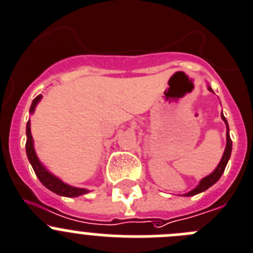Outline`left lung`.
<instances>
[{"instance_id": "8db88e82", "label": "left lung", "mask_w": 253, "mask_h": 253, "mask_svg": "<svg viewBox=\"0 0 253 253\" xmlns=\"http://www.w3.org/2000/svg\"><path fill=\"white\" fill-rule=\"evenodd\" d=\"M209 91L213 92L210 86H209ZM221 119L225 121L226 127H227V129H226V140H227V143H226V148H225V152H223L222 159H221L218 166L216 167V169H214L211 174H209V176H206L205 178H202V180L200 181V183H198L197 187H195L192 191H190V192L185 193V196H195L197 195V193H201L204 192V191H206L207 188L211 187L212 185H214V183L219 180V177L222 176L223 171H225L226 166H227V162L231 157V151H232V141H231V137H230V128H228L227 120L225 119L223 113H221Z\"/></svg>"}]
</instances>
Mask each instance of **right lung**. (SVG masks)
Masks as SVG:
<instances>
[{
    "mask_svg": "<svg viewBox=\"0 0 253 253\" xmlns=\"http://www.w3.org/2000/svg\"><path fill=\"white\" fill-rule=\"evenodd\" d=\"M41 98H42V94H39V96L32 101V105H31L30 107V113L35 112V108H36L37 103L41 101ZM26 134H27V141H26V153H27L28 161H30L35 173H36V176L39 177V180L41 181V183L44 186V187L48 188V190L52 191V192H55L56 195L65 196V197H77V196L88 193V190H86V188L73 187V186H70L67 185V183L62 182L58 177H56L55 174H52L51 172L47 171L46 167L40 162L39 157H37L36 152H35L34 138H32V134H31L30 120H28L27 126H26Z\"/></svg>",
    "mask_w": 253,
    "mask_h": 253,
    "instance_id": "add662e5",
    "label": "right lung"
}]
</instances>
